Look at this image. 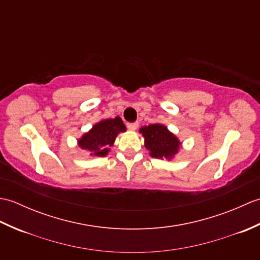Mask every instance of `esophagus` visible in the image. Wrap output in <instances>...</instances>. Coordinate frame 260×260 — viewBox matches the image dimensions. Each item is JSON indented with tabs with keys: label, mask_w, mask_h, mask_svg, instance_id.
Here are the masks:
<instances>
[{
	"label": "esophagus",
	"mask_w": 260,
	"mask_h": 260,
	"mask_svg": "<svg viewBox=\"0 0 260 260\" xmlns=\"http://www.w3.org/2000/svg\"><path fill=\"white\" fill-rule=\"evenodd\" d=\"M137 127H139V124L137 123H128L127 124V128H128L129 131H136Z\"/></svg>",
	"instance_id": "1"
}]
</instances>
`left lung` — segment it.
<instances>
[{
    "instance_id": "8db88e82",
    "label": "left lung",
    "mask_w": 260,
    "mask_h": 260,
    "mask_svg": "<svg viewBox=\"0 0 260 260\" xmlns=\"http://www.w3.org/2000/svg\"><path fill=\"white\" fill-rule=\"evenodd\" d=\"M140 133L144 137V145L150 155L155 158L173 159L182 146L181 141L163 124L143 126Z\"/></svg>"
}]
</instances>
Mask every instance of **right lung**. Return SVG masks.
Masks as SVG:
<instances>
[{
    "instance_id": "1",
    "label": "right lung",
    "mask_w": 260,
    "mask_h": 260,
    "mask_svg": "<svg viewBox=\"0 0 260 260\" xmlns=\"http://www.w3.org/2000/svg\"><path fill=\"white\" fill-rule=\"evenodd\" d=\"M126 132L123 120L115 118L102 119L78 140V146L89 152L90 156H106L119 133Z\"/></svg>"
}]
</instances>
